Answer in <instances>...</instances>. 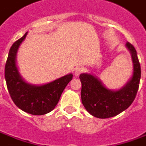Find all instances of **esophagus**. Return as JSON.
Listing matches in <instances>:
<instances>
[{
	"instance_id": "34e87169",
	"label": "esophagus",
	"mask_w": 146,
	"mask_h": 146,
	"mask_svg": "<svg viewBox=\"0 0 146 146\" xmlns=\"http://www.w3.org/2000/svg\"><path fill=\"white\" fill-rule=\"evenodd\" d=\"M83 71H84V68L83 67H77L75 70V72H74V74H75V76H78L81 73H83Z\"/></svg>"
}]
</instances>
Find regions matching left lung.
Instances as JSON below:
<instances>
[{"label": "left lung", "instance_id": "1", "mask_svg": "<svg viewBox=\"0 0 146 146\" xmlns=\"http://www.w3.org/2000/svg\"><path fill=\"white\" fill-rule=\"evenodd\" d=\"M130 52L133 73L124 87L117 90L108 89L100 80L90 73H82L81 100L90 114L98 118L116 116L130 106L135 100L141 78V66L135 48L131 43L125 44Z\"/></svg>", "mask_w": 146, "mask_h": 146}]
</instances>
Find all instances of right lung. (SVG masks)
<instances>
[{
  "label": "right lung",
  "mask_w": 146,
  "mask_h": 146,
  "mask_svg": "<svg viewBox=\"0 0 146 146\" xmlns=\"http://www.w3.org/2000/svg\"><path fill=\"white\" fill-rule=\"evenodd\" d=\"M27 34L28 32L10 48L4 76L10 96L16 106L29 114L42 115L52 111L56 106L65 87L73 79V74L70 73L43 85L27 83L21 77L16 64L18 48Z\"/></svg>",
  "instance_id": "obj_1"
}]
</instances>
